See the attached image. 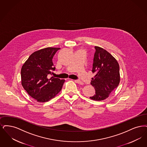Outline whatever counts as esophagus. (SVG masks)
<instances>
[{
    "mask_svg": "<svg viewBox=\"0 0 147 147\" xmlns=\"http://www.w3.org/2000/svg\"><path fill=\"white\" fill-rule=\"evenodd\" d=\"M77 83H78V84H81V85H83V83L82 82V81H81L80 80H75V81Z\"/></svg>",
    "mask_w": 147,
    "mask_h": 147,
    "instance_id": "1",
    "label": "esophagus"
}]
</instances>
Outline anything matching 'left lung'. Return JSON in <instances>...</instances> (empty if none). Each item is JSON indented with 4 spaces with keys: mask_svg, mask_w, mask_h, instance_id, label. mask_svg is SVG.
<instances>
[{
    "mask_svg": "<svg viewBox=\"0 0 147 147\" xmlns=\"http://www.w3.org/2000/svg\"><path fill=\"white\" fill-rule=\"evenodd\" d=\"M90 84L96 93L90 97L92 100L100 101L108 98L111 92L119 86L120 76L119 65L115 57L102 48L96 46Z\"/></svg>",
    "mask_w": 147,
    "mask_h": 147,
    "instance_id": "8db88e82",
    "label": "left lung"
}]
</instances>
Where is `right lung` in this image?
I'll use <instances>...</instances> for the list:
<instances>
[{
    "instance_id": "1",
    "label": "right lung",
    "mask_w": 147,
    "mask_h": 147,
    "mask_svg": "<svg viewBox=\"0 0 147 147\" xmlns=\"http://www.w3.org/2000/svg\"><path fill=\"white\" fill-rule=\"evenodd\" d=\"M60 49L48 47L35 51L22 66L21 84L27 93L38 102H48L62 89L65 80L48 77L55 69L52 59Z\"/></svg>"
}]
</instances>
